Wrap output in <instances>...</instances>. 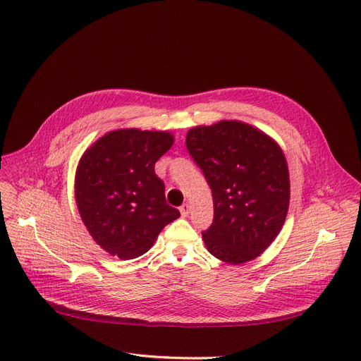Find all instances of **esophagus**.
Wrapping results in <instances>:
<instances>
[{
  "mask_svg": "<svg viewBox=\"0 0 361 361\" xmlns=\"http://www.w3.org/2000/svg\"><path fill=\"white\" fill-rule=\"evenodd\" d=\"M179 211H180V214H182V216H188L190 212H191V206H190L188 203H183V204L179 207Z\"/></svg>",
  "mask_w": 361,
  "mask_h": 361,
  "instance_id": "1",
  "label": "esophagus"
}]
</instances>
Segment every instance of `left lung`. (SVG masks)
Instances as JSON below:
<instances>
[{
    "instance_id": "obj_1",
    "label": "left lung",
    "mask_w": 361,
    "mask_h": 361,
    "mask_svg": "<svg viewBox=\"0 0 361 361\" xmlns=\"http://www.w3.org/2000/svg\"><path fill=\"white\" fill-rule=\"evenodd\" d=\"M187 149L212 190L214 221L202 232L207 251L232 265L253 260L286 220L285 154L271 137L238 120L190 129Z\"/></svg>"
}]
</instances>
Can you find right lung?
Wrapping results in <instances>:
<instances>
[{
	"label": "right lung",
	"mask_w": 361,
	"mask_h": 361,
	"mask_svg": "<svg viewBox=\"0 0 361 361\" xmlns=\"http://www.w3.org/2000/svg\"><path fill=\"white\" fill-rule=\"evenodd\" d=\"M166 130L117 129L84 152L75 174V200L97 245L118 259H134L154 245L180 216L166 202L155 162L173 146Z\"/></svg>",
	"instance_id": "1"
}]
</instances>
